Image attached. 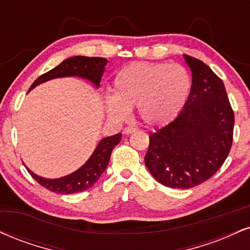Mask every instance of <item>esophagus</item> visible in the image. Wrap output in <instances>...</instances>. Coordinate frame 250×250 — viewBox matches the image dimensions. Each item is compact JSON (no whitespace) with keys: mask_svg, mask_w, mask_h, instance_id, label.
I'll use <instances>...</instances> for the list:
<instances>
[{"mask_svg":"<svg viewBox=\"0 0 250 250\" xmlns=\"http://www.w3.org/2000/svg\"><path fill=\"white\" fill-rule=\"evenodd\" d=\"M135 130H136V128H134V127H125V130H123V133H125V135H129V134L134 133Z\"/></svg>","mask_w":250,"mask_h":250,"instance_id":"esophagus-1","label":"esophagus"}]
</instances>
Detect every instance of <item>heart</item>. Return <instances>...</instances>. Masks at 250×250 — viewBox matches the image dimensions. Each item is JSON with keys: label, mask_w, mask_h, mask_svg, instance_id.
I'll return each instance as SVG.
<instances>
[{"label": "heart", "mask_w": 250, "mask_h": 250, "mask_svg": "<svg viewBox=\"0 0 250 250\" xmlns=\"http://www.w3.org/2000/svg\"><path fill=\"white\" fill-rule=\"evenodd\" d=\"M190 92L191 77L184 66L135 62L117 72L113 96H107L104 106L115 119H125L128 109L137 108L144 123L164 125L179 115Z\"/></svg>", "instance_id": "b5f03b06"}]
</instances>
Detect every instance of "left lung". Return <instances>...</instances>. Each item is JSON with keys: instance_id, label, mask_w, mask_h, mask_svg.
<instances>
[{"instance_id": "obj_1", "label": "left lung", "mask_w": 250, "mask_h": 250, "mask_svg": "<svg viewBox=\"0 0 250 250\" xmlns=\"http://www.w3.org/2000/svg\"><path fill=\"white\" fill-rule=\"evenodd\" d=\"M192 72L182 113L149 136L144 162L157 182L171 188H194L226 161L233 142L234 112L224 83L197 58L184 55Z\"/></svg>"}]
</instances>
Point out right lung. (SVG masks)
Returning <instances> with one entry per match:
<instances>
[{"mask_svg":"<svg viewBox=\"0 0 250 250\" xmlns=\"http://www.w3.org/2000/svg\"><path fill=\"white\" fill-rule=\"evenodd\" d=\"M107 62V59L100 58V57H71V58L64 60L57 67L52 68L51 71L37 78L30 87V89L35 88L39 83H45L47 80L71 76L85 78V79H88L92 83H94L95 86H99L104 66H106ZM121 138L122 134H116L114 136L101 140L88 161L80 169H78L76 172L68 174V176L62 177V178H42V177L31 172L29 169L28 171L36 182L39 183L43 188H47L49 191L55 192V193L72 194L85 191L94 185L96 180L100 178L101 174L106 170L114 146L120 143Z\"/></svg>","mask_w":250,"mask_h":250,"instance_id":"right-lung-1","label":"right lung"}]
</instances>
